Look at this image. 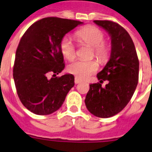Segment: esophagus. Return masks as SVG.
I'll use <instances>...</instances> for the list:
<instances>
[{
  "label": "esophagus",
  "mask_w": 152,
  "mask_h": 152,
  "mask_svg": "<svg viewBox=\"0 0 152 152\" xmlns=\"http://www.w3.org/2000/svg\"><path fill=\"white\" fill-rule=\"evenodd\" d=\"M80 81H81V80H80L79 78H77V77H75V84H79V83H80Z\"/></svg>",
  "instance_id": "1"
}]
</instances>
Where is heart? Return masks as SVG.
Instances as JSON below:
<instances>
[{
    "label": "heart",
    "instance_id": "b5f03b06",
    "mask_svg": "<svg viewBox=\"0 0 152 152\" xmlns=\"http://www.w3.org/2000/svg\"><path fill=\"white\" fill-rule=\"evenodd\" d=\"M79 42L92 47V53L100 61H105L109 56V47L103 42L104 34L95 26H85L77 30L75 34ZM61 53L65 58L73 59L75 56V47L70 39L64 37L60 43ZM68 72L77 78L86 79L98 69V64L95 60H76L68 65Z\"/></svg>",
    "mask_w": 152,
    "mask_h": 152
}]
</instances>
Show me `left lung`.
<instances>
[{"label": "left lung", "mask_w": 152, "mask_h": 152, "mask_svg": "<svg viewBox=\"0 0 152 152\" xmlns=\"http://www.w3.org/2000/svg\"><path fill=\"white\" fill-rule=\"evenodd\" d=\"M107 32L111 39L110 59L96 75L100 83L109 81L105 88L101 84H90L85 105L94 116L109 118L125 108L136 89L139 62L131 36L123 27L109 20H94Z\"/></svg>", "instance_id": "1"}]
</instances>
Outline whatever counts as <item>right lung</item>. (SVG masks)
Masks as SVG:
<instances>
[{"label": "right lung", "mask_w": 152, "mask_h": 152, "mask_svg": "<svg viewBox=\"0 0 152 152\" xmlns=\"http://www.w3.org/2000/svg\"><path fill=\"white\" fill-rule=\"evenodd\" d=\"M84 23L58 17H46L31 25L21 38L13 66V80L23 106L36 115L58 110L75 85V77L64 74L60 43L64 36Z\"/></svg>", "instance_id": "add662e5"}]
</instances>
